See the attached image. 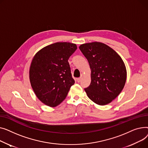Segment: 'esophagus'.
Instances as JSON below:
<instances>
[{"label":"esophagus","instance_id":"esophagus-1","mask_svg":"<svg viewBox=\"0 0 148 148\" xmlns=\"http://www.w3.org/2000/svg\"><path fill=\"white\" fill-rule=\"evenodd\" d=\"M82 79V76L80 77H79V78H77V82H80L81 81Z\"/></svg>","mask_w":148,"mask_h":148}]
</instances>
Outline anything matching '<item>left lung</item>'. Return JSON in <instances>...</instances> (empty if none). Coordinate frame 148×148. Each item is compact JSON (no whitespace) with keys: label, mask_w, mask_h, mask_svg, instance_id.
<instances>
[{"label":"left lung","mask_w":148,"mask_h":148,"mask_svg":"<svg viewBox=\"0 0 148 148\" xmlns=\"http://www.w3.org/2000/svg\"><path fill=\"white\" fill-rule=\"evenodd\" d=\"M79 48L91 69V84L85 91L95 103L108 105L124 87L127 70L123 59L115 51L101 42L86 43Z\"/></svg>","instance_id":"1"}]
</instances>
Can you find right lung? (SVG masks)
Instances as JSON below:
<instances>
[{"mask_svg": "<svg viewBox=\"0 0 148 148\" xmlns=\"http://www.w3.org/2000/svg\"><path fill=\"white\" fill-rule=\"evenodd\" d=\"M77 49L75 43L56 42L42 48L31 62L29 78L38 99L56 107L66 97L75 84L68 60Z\"/></svg>", "mask_w": 148, "mask_h": 148, "instance_id": "add662e5", "label": "right lung"}]
</instances>
